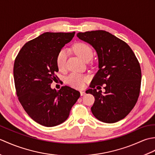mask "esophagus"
Listing matches in <instances>:
<instances>
[{
    "instance_id": "esophagus-1",
    "label": "esophagus",
    "mask_w": 155,
    "mask_h": 155,
    "mask_svg": "<svg viewBox=\"0 0 155 155\" xmlns=\"http://www.w3.org/2000/svg\"><path fill=\"white\" fill-rule=\"evenodd\" d=\"M80 93H81V95L82 97L84 96L85 94H86V93H85V92H84V91H80Z\"/></svg>"
}]
</instances>
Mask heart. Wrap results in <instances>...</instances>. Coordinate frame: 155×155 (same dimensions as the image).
<instances>
[{"label":"heart","mask_w":155,"mask_h":155,"mask_svg":"<svg viewBox=\"0 0 155 155\" xmlns=\"http://www.w3.org/2000/svg\"><path fill=\"white\" fill-rule=\"evenodd\" d=\"M75 53L84 61H90L93 56V49L89 45L84 42H78L74 45ZM68 56V51L63 48L58 52L57 56V65L60 71L64 70ZM88 79L87 77L78 73H72L67 78V82L71 86L75 88H81L83 87L84 83Z\"/></svg>","instance_id":"1"}]
</instances>
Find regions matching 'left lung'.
<instances>
[{
    "label": "left lung",
    "mask_w": 155,
    "mask_h": 155,
    "mask_svg": "<svg viewBox=\"0 0 155 155\" xmlns=\"http://www.w3.org/2000/svg\"><path fill=\"white\" fill-rule=\"evenodd\" d=\"M78 38L97 51L98 71L86 91L95 101L91 111L98 120L114 123L132 110L139 96L141 84L140 64L126 42L104 31L78 32ZM103 86L105 92L95 88Z\"/></svg>",
    "instance_id": "8db88e82"
}]
</instances>
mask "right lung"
<instances>
[{"instance_id":"add662e5","label":"right lung","mask_w":155,"mask_h":155,"mask_svg":"<svg viewBox=\"0 0 155 155\" xmlns=\"http://www.w3.org/2000/svg\"><path fill=\"white\" fill-rule=\"evenodd\" d=\"M72 32H45L27 42L16 57L13 68L18 101L32 120L51 127L67 119L80 93L67 86L52 89L57 79V56L74 37Z\"/></svg>"}]
</instances>
